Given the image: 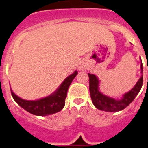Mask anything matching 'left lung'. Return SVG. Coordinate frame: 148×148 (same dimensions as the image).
Wrapping results in <instances>:
<instances>
[{
    "label": "left lung",
    "instance_id": "8db88e82",
    "mask_svg": "<svg viewBox=\"0 0 148 148\" xmlns=\"http://www.w3.org/2000/svg\"><path fill=\"white\" fill-rule=\"evenodd\" d=\"M141 73L143 72V65L141 64ZM89 77V92L92 101L96 108L108 112H116L126 108L140 92L143 84V75L138 80L136 84L130 92L125 93L121 99H115L103 95L99 90V80L94 74H88Z\"/></svg>",
    "mask_w": 148,
    "mask_h": 148
}]
</instances>
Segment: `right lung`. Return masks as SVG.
Wrapping results in <instances>:
<instances>
[{
    "instance_id": "right-lung-1",
    "label": "right lung",
    "mask_w": 148,
    "mask_h": 148,
    "mask_svg": "<svg viewBox=\"0 0 148 148\" xmlns=\"http://www.w3.org/2000/svg\"><path fill=\"white\" fill-rule=\"evenodd\" d=\"M77 71H75L62 82L59 89L55 92L51 94L43 99H38L36 101L25 100L17 96L11 90V95L13 99L16 101L19 106L27 110L31 114L37 116H47L50 114H56L62 110L65 105V99L67 97V92L69 86L77 76Z\"/></svg>"
}]
</instances>
